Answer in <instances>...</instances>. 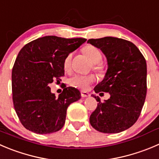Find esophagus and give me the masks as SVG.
Listing matches in <instances>:
<instances>
[{
	"label": "esophagus",
	"instance_id": "obj_1",
	"mask_svg": "<svg viewBox=\"0 0 159 159\" xmlns=\"http://www.w3.org/2000/svg\"><path fill=\"white\" fill-rule=\"evenodd\" d=\"M90 95V94L88 93V92L84 91V90H82V91H81V96H82L83 98H87V97H89Z\"/></svg>",
	"mask_w": 159,
	"mask_h": 159
}]
</instances>
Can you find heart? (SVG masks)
<instances>
[{"label": "heart", "mask_w": 159, "mask_h": 159, "mask_svg": "<svg viewBox=\"0 0 159 159\" xmlns=\"http://www.w3.org/2000/svg\"><path fill=\"white\" fill-rule=\"evenodd\" d=\"M83 52L84 53L89 60L91 61L93 65V69L98 72L101 73L103 69L99 65L102 60V54L99 49L92 45L86 46L83 49ZM71 61H72V54H69L63 61V68L66 71L69 72L71 69ZM95 81V76L93 74H89V75H73L69 80V84L72 87H77L81 90H87L89 88L90 84H93Z\"/></svg>", "instance_id": "heart-1"}]
</instances>
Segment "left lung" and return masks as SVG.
I'll return each instance as SVG.
<instances>
[{
    "instance_id": "obj_1",
    "label": "left lung",
    "mask_w": 159,
    "mask_h": 159,
    "mask_svg": "<svg viewBox=\"0 0 159 159\" xmlns=\"http://www.w3.org/2000/svg\"><path fill=\"white\" fill-rule=\"evenodd\" d=\"M87 43L101 49L108 61L105 78L93 90L110 93L104 102L92 95L98 103L90 116V125L105 134L126 130L137 122L144 104L146 60L135 44L123 39L106 37L90 39Z\"/></svg>"
}]
</instances>
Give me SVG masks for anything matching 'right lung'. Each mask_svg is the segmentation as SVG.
Returning a JSON list of instances; mask_svg holds the SVG:
<instances>
[{
	"label": "right lung",
	"instance_id": "right-lung-1",
	"mask_svg": "<svg viewBox=\"0 0 159 159\" xmlns=\"http://www.w3.org/2000/svg\"><path fill=\"white\" fill-rule=\"evenodd\" d=\"M86 40L46 36L20 50L11 72V87L15 110L25 129L48 134L63 127L68 107L80 99V92L65 87L56 98L48 85L65 75V58Z\"/></svg>",
	"mask_w": 159,
	"mask_h": 159
}]
</instances>
